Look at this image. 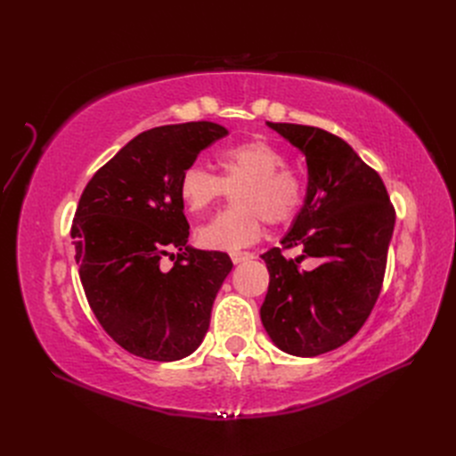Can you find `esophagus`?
Segmentation results:
<instances>
[{
  "label": "esophagus",
  "mask_w": 456,
  "mask_h": 456,
  "mask_svg": "<svg viewBox=\"0 0 456 456\" xmlns=\"http://www.w3.org/2000/svg\"><path fill=\"white\" fill-rule=\"evenodd\" d=\"M230 258H232L233 265H240V262H245V260L253 258V255H251V253H240V251H233V253H230Z\"/></svg>",
  "instance_id": "esophagus-1"
}]
</instances>
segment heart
Instances as JSON below:
<instances>
[{
	"label": "heart",
	"instance_id": "obj_1",
	"mask_svg": "<svg viewBox=\"0 0 456 456\" xmlns=\"http://www.w3.org/2000/svg\"><path fill=\"white\" fill-rule=\"evenodd\" d=\"M216 165L220 176L201 165H190L178 178V198L191 215L207 213L226 190L238 188L233 191L236 207L200 226L198 241L207 249H243L260 240L265 220L287 223L305 201L298 176L287 171V158L265 141L223 148Z\"/></svg>",
	"mask_w": 456,
	"mask_h": 456
}]
</instances>
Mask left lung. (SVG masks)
Here are the masks:
<instances>
[{
    "mask_svg": "<svg viewBox=\"0 0 456 456\" xmlns=\"http://www.w3.org/2000/svg\"><path fill=\"white\" fill-rule=\"evenodd\" d=\"M266 126L306 158V196L280 247L262 255L270 285L260 320L285 354L314 357L335 350L362 329L379 298L395 213L377 171L340 136L323 129ZM314 256L321 265L300 271L296 262Z\"/></svg>",
    "mask_w": 456,
    "mask_h": 456,
    "instance_id": "left-lung-1",
    "label": "left lung"
}]
</instances>
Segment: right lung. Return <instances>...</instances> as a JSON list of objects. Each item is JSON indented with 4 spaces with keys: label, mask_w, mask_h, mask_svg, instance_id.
Listing matches in <instances>:
<instances>
[{
    "label": "right lung",
    "mask_w": 456,
    "mask_h": 456,
    "mask_svg": "<svg viewBox=\"0 0 456 456\" xmlns=\"http://www.w3.org/2000/svg\"><path fill=\"white\" fill-rule=\"evenodd\" d=\"M226 134L213 121L144 131L81 194L72 238L89 306L121 348L144 360L176 362L198 350L233 266L226 253L188 245L178 198L183 171ZM173 248L175 266L163 271L160 258Z\"/></svg>",
    "instance_id": "right-lung-1"
}]
</instances>
